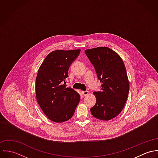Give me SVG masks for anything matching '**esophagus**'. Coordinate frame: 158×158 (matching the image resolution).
<instances>
[{
	"instance_id": "34e87169",
	"label": "esophagus",
	"mask_w": 158,
	"mask_h": 158,
	"mask_svg": "<svg viewBox=\"0 0 158 158\" xmlns=\"http://www.w3.org/2000/svg\"><path fill=\"white\" fill-rule=\"evenodd\" d=\"M88 94H89V92H88V91H87V90H85V91H82V94H83L84 96H86V95H87Z\"/></svg>"
}]
</instances>
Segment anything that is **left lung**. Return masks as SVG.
<instances>
[{
    "label": "left lung",
    "mask_w": 158,
    "mask_h": 158,
    "mask_svg": "<svg viewBox=\"0 0 158 158\" xmlns=\"http://www.w3.org/2000/svg\"><path fill=\"white\" fill-rule=\"evenodd\" d=\"M85 53L102 83L100 91L94 92L96 103L90 112L98 119L110 120L122 111L128 98L130 84L125 64L109 47L87 49Z\"/></svg>",
    "instance_id": "8db88e82"
}]
</instances>
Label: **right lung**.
<instances>
[{"mask_svg":"<svg viewBox=\"0 0 158 158\" xmlns=\"http://www.w3.org/2000/svg\"><path fill=\"white\" fill-rule=\"evenodd\" d=\"M80 51H53L39 68L35 84L36 100L43 113L53 122L61 123L69 120L80 100V94L66 88L65 81L69 77V68Z\"/></svg>","mask_w":158,"mask_h":158,"instance_id":"obj_1","label":"right lung"}]
</instances>
